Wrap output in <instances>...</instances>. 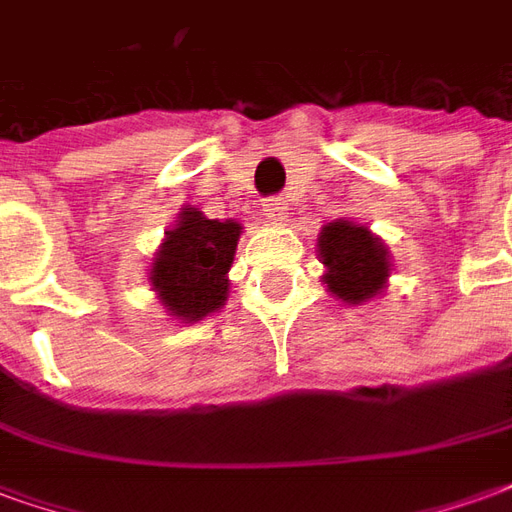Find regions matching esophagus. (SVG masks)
Masks as SVG:
<instances>
[{"instance_id":"34e87169","label":"esophagus","mask_w":512,"mask_h":512,"mask_svg":"<svg viewBox=\"0 0 512 512\" xmlns=\"http://www.w3.org/2000/svg\"><path fill=\"white\" fill-rule=\"evenodd\" d=\"M266 213H268V219H274V222H282V216L288 213V197H282V194H277V197H268Z\"/></svg>"}]
</instances>
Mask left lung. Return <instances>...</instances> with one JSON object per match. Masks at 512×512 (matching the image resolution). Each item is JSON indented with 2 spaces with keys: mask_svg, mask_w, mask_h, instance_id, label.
I'll use <instances>...</instances> for the list:
<instances>
[{
  "mask_svg": "<svg viewBox=\"0 0 512 512\" xmlns=\"http://www.w3.org/2000/svg\"><path fill=\"white\" fill-rule=\"evenodd\" d=\"M318 252L323 257V266L329 268L323 282L334 296L351 304L373 299L389 277L386 249L367 227L359 224L343 219L326 224L318 238Z\"/></svg>",
  "mask_w": 512,
  "mask_h": 512,
  "instance_id": "8db88e82",
  "label": "left lung"
}]
</instances>
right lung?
Segmentation results:
<instances>
[{"label":"right lung","mask_w":512,"mask_h":512,"mask_svg":"<svg viewBox=\"0 0 512 512\" xmlns=\"http://www.w3.org/2000/svg\"><path fill=\"white\" fill-rule=\"evenodd\" d=\"M241 224L205 219L197 208H183L167 233L150 271L161 304L183 321H200L227 299V271L233 263Z\"/></svg>","instance_id":"right-lung-1"}]
</instances>
